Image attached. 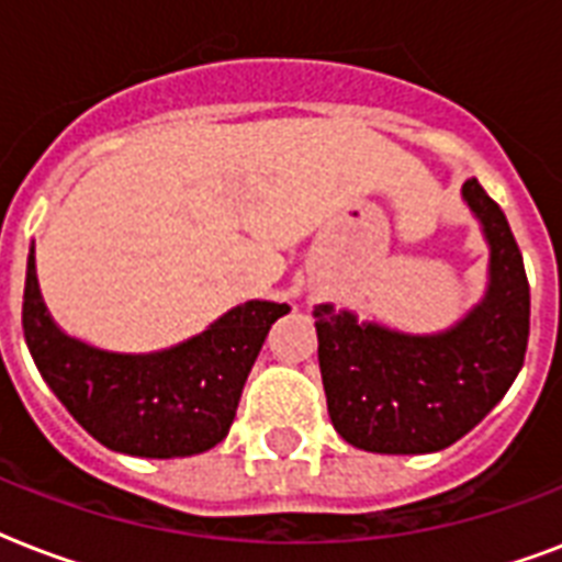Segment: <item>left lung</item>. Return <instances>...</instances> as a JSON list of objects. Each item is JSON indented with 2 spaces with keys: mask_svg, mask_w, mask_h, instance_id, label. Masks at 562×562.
Instances as JSON below:
<instances>
[{
  "mask_svg": "<svg viewBox=\"0 0 562 562\" xmlns=\"http://www.w3.org/2000/svg\"><path fill=\"white\" fill-rule=\"evenodd\" d=\"M490 245L481 303L443 333L414 335L315 306L317 361L335 431L379 454L440 452L496 408L522 370L531 289L505 212L475 178L461 189Z\"/></svg>",
  "mask_w": 562,
  "mask_h": 562,
  "instance_id": "obj_1",
  "label": "left lung"
}]
</instances>
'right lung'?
I'll list each match as a JSON object with an SVG mask.
<instances>
[{
	"mask_svg": "<svg viewBox=\"0 0 562 562\" xmlns=\"http://www.w3.org/2000/svg\"><path fill=\"white\" fill-rule=\"evenodd\" d=\"M289 312L285 303L247 300L169 350H99L52 321L31 247L22 333L40 375L101 446L136 458H187L227 437L268 329Z\"/></svg>",
	"mask_w": 562,
	"mask_h": 562,
	"instance_id": "add662e5",
	"label": "right lung"
}]
</instances>
